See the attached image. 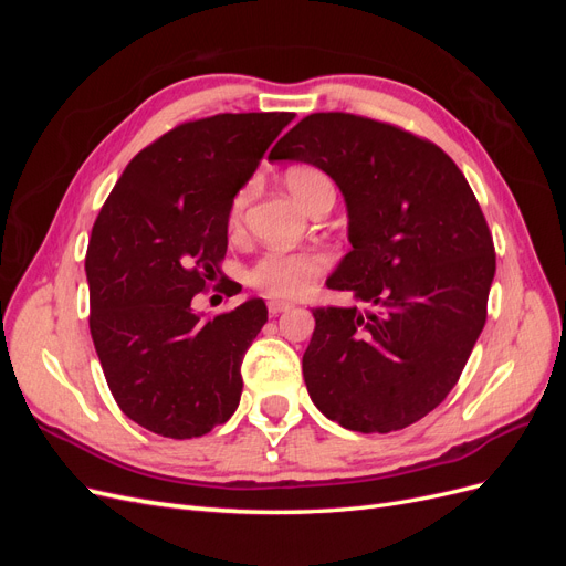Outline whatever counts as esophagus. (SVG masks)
Instances as JSON below:
<instances>
[{
	"instance_id": "obj_1",
	"label": "esophagus",
	"mask_w": 566,
	"mask_h": 566,
	"mask_svg": "<svg viewBox=\"0 0 566 566\" xmlns=\"http://www.w3.org/2000/svg\"><path fill=\"white\" fill-rule=\"evenodd\" d=\"M266 310H269L271 316H279V314H283V312H287V310H293V304L283 302V300H271V302L266 304Z\"/></svg>"
}]
</instances>
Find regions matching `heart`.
Wrapping results in <instances>:
<instances>
[{"label": "heart", "instance_id": "heart-1", "mask_svg": "<svg viewBox=\"0 0 566 566\" xmlns=\"http://www.w3.org/2000/svg\"><path fill=\"white\" fill-rule=\"evenodd\" d=\"M285 184L304 208H310L323 188L333 186L325 172L312 165L290 167L285 172ZM250 193V184L233 193L229 202L231 229L241 227ZM325 269H328V256L316 250H266L243 271V281L269 297H300Z\"/></svg>", "mask_w": 566, "mask_h": 566}]
</instances>
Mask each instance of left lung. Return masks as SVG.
<instances>
[{
  "label": "left lung",
  "mask_w": 566,
  "mask_h": 566,
  "mask_svg": "<svg viewBox=\"0 0 566 566\" xmlns=\"http://www.w3.org/2000/svg\"><path fill=\"white\" fill-rule=\"evenodd\" d=\"M269 160L335 179L352 252L325 285L373 304L314 310L310 397L347 430H403L447 399L486 323L495 250L484 212L437 144L364 115H306Z\"/></svg>",
  "instance_id": "8db88e82"
}]
</instances>
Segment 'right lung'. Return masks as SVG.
Instances as JSON below:
<instances>
[{"label": "right lung", "instance_id": "1", "mask_svg": "<svg viewBox=\"0 0 566 566\" xmlns=\"http://www.w3.org/2000/svg\"><path fill=\"white\" fill-rule=\"evenodd\" d=\"M293 117L219 113L172 127L136 153L94 221L92 339L119 410L148 432L202 437L241 401L266 304L202 316L191 300L221 271L233 193Z\"/></svg>", "mask_w": 566, "mask_h": 566}]
</instances>
